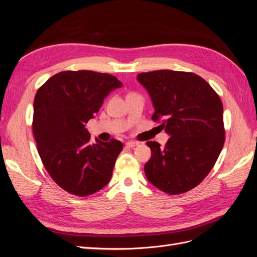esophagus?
<instances>
[{"label":"esophagus","instance_id":"obj_1","mask_svg":"<svg viewBox=\"0 0 257 257\" xmlns=\"http://www.w3.org/2000/svg\"><path fill=\"white\" fill-rule=\"evenodd\" d=\"M139 145V143H137V142H127L126 144H125V146L127 147V148H134V147H136V146H138Z\"/></svg>","mask_w":257,"mask_h":257}]
</instances>
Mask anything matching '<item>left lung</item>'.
<instances>
[{"label": "left lung", "instance_id": "1", "mask_svg": "<svg viewBox=\"0 0 257 257\" xmlns=\"http://www.w3.org/2000/svg\"><path fill=\"white\" fill-rule=\"evenodd\" d=\"M152 99V120L170 135L164 148L147 142L151 158L145 165L148 180L170 195L198 185L219 158L225 142L223 105L200 76L160 69L137 75Z\"/></svg>", "mask_w": 257, "mask_h": 257}]
</instances>
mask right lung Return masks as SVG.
<instances>
[{
    "instance_id": "right-lung-1",
    "label": "right lung",
    "mask_w": 257,
    "mask_h": 257,
    "mask_svg": "<svg viewBox=\"0 0 257 257\" xmlns=\"http://www.w3.org/2000/svg\"><path fill=\"white\" fill-rule=\"evenodd\" d=\"M120 87L109 74L65 71L36 92L32 128L38 154L53 181L73 195H91L110 180L123 145L115 139L91 144L85 123Z\"/></svg>"
}]
</instances>
